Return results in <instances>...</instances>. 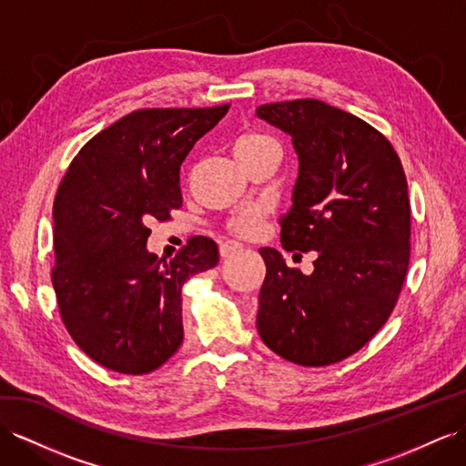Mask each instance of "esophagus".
I'll list each match as a JSON object with an SVG mask.
<instances>
[{
	"label": "esophagus",
	"mask_w": 466,
	"mask_h": 466,
	"mask_svg": "<svg viewBox=\"0 0 466 466\" xmlns=\"http://www.w3.org/2000/svg\"><path fill=\"white\" fill-rule=\"evenodd\" d=\"M242 248H244V246H242L240 242L226 240V242L220 244V256H222V258H230V256H234L236 252H240Z\"/></svg>",
	"instance_id": "34e87169"
}]
</instances>
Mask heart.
<instances>
[{
    "label": "heart",
    "mask_w": 466,
    "mask_h": 466,
    "mask_svg": "<svg viewBox=\"0 0 466 466\" xmlns=\"http://www.w3.org/2000/svg\"><path fill=\"white\" fill-rule=\"evenodd\" d=\"M268 147H278V143L271 137L264 134H256V131H249V134H244L242 137H238L234 143V153L238 155H249ZM261 217H264V210L259 207H248L244 208L238 217L232 220V230L238 234H254L258 230V226L261 222Z\"/></svg>",
    "instance_id": "1"
}]
</instances>
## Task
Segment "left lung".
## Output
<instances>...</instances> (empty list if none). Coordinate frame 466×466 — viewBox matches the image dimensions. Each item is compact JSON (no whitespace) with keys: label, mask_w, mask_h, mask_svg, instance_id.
I'll list each match as a JSON object with an SVG mask.
<instances>
[{"label":"left lung","mask_w":466,"mask_h":466,"mask_svg":"<svg viewBox=\"0 0 466 466\" xmlns=\"http://www.w3.org/2000/svg\"><path fill=\"white\" fill-rule=\"evenodd\" d=\"M256 116L291 137L299 173L279 218L288 252H317L313 273L261 248L258 332L301 366L344 360L384 327L410 266V198L398 153L378 129L327 102L264 104Z\"/></svg>","instance_id":"1"}]
</instances>
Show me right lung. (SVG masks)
<instances>
[{"mask_svg": "<svg viewBox=\"0 0 466 466\" xmlns=\"http://www.w3.org/2000/svg\"><path fill=\"white\" fill-rule=\"evenodd\" d=\"M228 108L131 112L78 151L58 187V311L70 337L104 368L149 374L181 347V288L218 264V246L195 236L165 261L147 249V222L167 220L183 205L181 165Z\"/></svg>", "mask_w": 466, "mask_h": 466, "instance_id": "right-lung-1", "label": "right lung"}]
</instances>
